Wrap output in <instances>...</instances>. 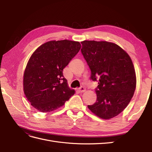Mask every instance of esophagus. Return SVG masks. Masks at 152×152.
Returning <instances> with one entry per match:
<instances>
[{
	"instance_id": "34e87169",
	"label": "esophagus",
	"mask_w": 152,
	"mask_h": 152,
	"mask_svg": "<svg viewBox=\"0 0 152 152\" xmlns=\"http://www.w3.org/2000/svg\"><path fill=\"white\" fill-rule=\"evenodd\" d=\"M79 90L80 91V93H84V92L86 91V88L84 86H81Z\"/></svg>"
}]
</instances>
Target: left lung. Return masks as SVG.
<instances>
[{
	"label": "left lung",
	"mask_w": 152,
	"mask_h": 152,
	"mask_svg": "<svg viewBox=\"0 0 152 152\" xmlns=\"http://www.w3.org/2000/svg\"><path fill=\"white\" fill-rule=\"evenodd\" d=\"M81 44L82 54L91 72V79L98 82L96 102L87 107L103 119L116 117L129 103L136 89L131 59L114 43L84 40Z\"/></svg>",
	"instance_id": "1"
}]
</instances>
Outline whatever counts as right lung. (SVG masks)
Wrapping results in <instances>:
<instances>
[{
  "label": "right lung",
  "instance_id": "1",
  "mask_svg": "<svg viewBox=\"0 0 152 152\" xmlns=\"http://www.w3.org/2000/svg\"><path fill=\"white\" fill-rule=\"evenodd\" d=\"M79 42L52 40L32 54L23 76V90L33 107L44 113L62 107L75 94L69 88L63 70L79 53Z\"/></svg>",
  "mask_w": 152,
  "mask_h": 152
}]
</instances>
